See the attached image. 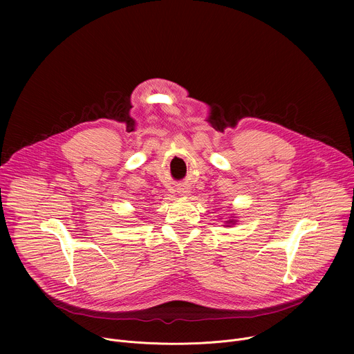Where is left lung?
<instances>
[{"label": "left lung", "mask_w": 354, "mask_h": 354, "mask_svg": "<svg viewBox=\"0 0 354 354\" xmlns=\"http://www.w3.org/2000/svg\"><path fill=\"white\" fill-rule=\"evenodd\" d=\"M228 224H234V220H230V221H227ZM227 227H230V225H227Z\"/></svg>", "instance_id": "left-lung-1"}]
</instances>
